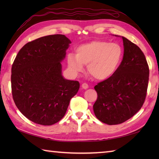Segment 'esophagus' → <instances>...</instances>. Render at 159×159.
I'll list each match as a JSON object with an SVG mask.
<instances>
[{
    "instance_id": "34e87169",
    "label": "esophagus",
    "mask_w": 159,
    "mask_h": 159,
    "mask_svg": "<svg viewBox=\"0 0 159 159\" xmlns=\"http://www.w3.org/2000/svg\"><path fill=\"white\" fill-rule=\"evenodd\" d=\"M81 87H82V88L83 89H87L89 87V86H88V85H87V83H83L82 84V85H81Z\"/></svg>"
}]
</instances>
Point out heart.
I'll return each instance as SVG.
<instances>
[{"label":"heart","instance_id":"obj_1","mask_svg":"<svg viewBox=\"0 0 159 159\" xmlns=\"http://www.w3.org/2000/svg\"><path fill=\"white\" fill-rule=\"evenodd\" d=\"M124 50L118 43L94 40L76 48V55L69 53L67 66L73 76L82 72L87 64L88 72L94 79L104 80L116 72L123 59Z\"/></svg>","mask_w":159,"mask_h":159}]
</instances>
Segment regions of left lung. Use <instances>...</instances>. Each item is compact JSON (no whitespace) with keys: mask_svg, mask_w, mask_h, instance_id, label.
Wrapping results in <instances>:
<instances>
[{"mask_svg":"<svg viewBox=\"0 0 159 159\" xmlns=\"http://www.w3.org/2000/svg\"><path fill=\"white\" fill-rule=\"evenodd\" d=\"M124 57L116 72L94 87L98 98L93 108L102 122L116 125L133 117L142 107L149 80V67L139 46L122 37Z\"/></svg>","mask_w":159,"mask_h":159,"instance_id":"8db88e82","label":"left lung"}]
</instances>
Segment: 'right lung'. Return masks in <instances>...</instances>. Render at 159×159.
<instances>
[{
	"label": "right lung",
	"instance_id": "right-lung-1",
	"mask_svg": "<svg viewBox=\"0 0 159 159\" xmlns=\"http://www.w3.org/2000/svg\"><path fill=\"white\" fill-rule=\"evenodd\" d=\"M70 40L64 35L44 36L20 50L11 67V92L16 107L34 123L50 126L65 116L80 83L64 79L61 61Z\"/></svg>",
	"mask_w": 159,
	"mask_h": 159
}]
</instances>
